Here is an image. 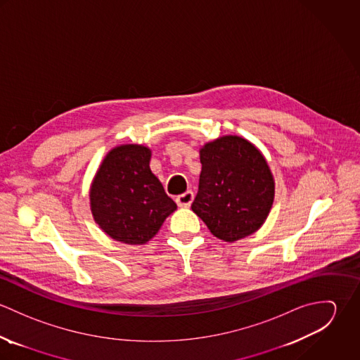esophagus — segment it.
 <instances>
[{"label": "esophagus", "instance_id": "obj_1", "mask_svg": "<svg viewBox=\"0 0 360 360\" xmlns=\"http://www.w3.org/2000/svg\"><path fill=\"white\" fill-rule=\"evenodd\" d=\"M193 200H194V193L193 191H186L184 194H181L176 198V202L180 207H190Z\"/></svg>", "mask_w": 360, "mask_h": 360}]
</instances>
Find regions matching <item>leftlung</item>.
I'll return each instance as SVG.
<instances>
[{"mask_svg": "<svg viewBox=\"0 0 360 360\" xmlns=\"http://www.w3.org/2000/svg\"><path fill=\"white\" fill-rule=\"evenodd\" d=\"M200 190L191 205L209 231L234 243L257 231L274 201V177L266 158L240 136H221L200 150Z\"/></svg>", "mask_w": 360, "mask_h": 360, "instance_id": "8db88e82", "label": "left lung"}]
</instances>
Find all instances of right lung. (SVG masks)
I'll return each mask as SVG.
<instances>
[{"label":"right lung","mask_w":360,"mask_h":360,"mask_svg":"<svg viewBox=\"0 0 360 360\" xmlns=\"http://www.w3.org/2000/svg\"><path fill=\"white\" fill-rule=\"evenodd\" d=\"M151 155L146 146H117L105 155L91 181L94 221L115 241L147 244L177 209L151 172Z\"/></svg>","instance_id":"obj_1"}]
</instances>
